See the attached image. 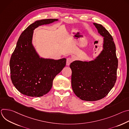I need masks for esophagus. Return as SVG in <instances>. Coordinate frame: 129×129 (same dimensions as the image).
<instances>
[{"label":"esophagus","instance_id":"obj_1","mask_svg":"<svg viewBox=\"0 0 129 129\" xmlns=\"http://www.w3.org/2000/svg\"><path fill=\"white\" fill-rule=\"evenodd\" d=\"M73 61V60L72 58H67V61H66V65L69 66L70 65V64Z\"/></svg>","mask_w":129,"mask_h":129}]
</instances>
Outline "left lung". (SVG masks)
Wrapping results in <instances>:
<instances>
[{
    "label": "left lung",
    "instance_id": "obj_1",
    "mask_svg": "<svg viewBox=\"0 0 129 129\" xmlns=\"http://www.w3.org/2000/svg\"><path fill=\"white\" fill-rule=\"evenodd\" d=\"M104 37L103 50L93 60L72 62L71 86L75 94L85 101L105 98L114 87L117 78L118 60L112 36L101 24L93 23Z\"/></svg>",
    "mask_w": 129,
    "mask_h": 129
}]
</instances>
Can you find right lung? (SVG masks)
I'll use <instances>...</instances> for the list:
<instances>
[{
  "instance_id": "add662e5",
  "label": "right lung",
  "mask_w": 129,
  "mask_h": 129,
  "mask_svg": "<svg viewBox=\"0 0 129 129\" xmlns=\"http://www.w3.org/2000/svg\"><path fill=\"white\" fill-rule=\"evenodd\" d=\"M57 21L48 19L35 21L22 33L17 41L10 61L11 78L14 86L24 95L40 97L47 93L54 78L66 65L65 58L40 57L32 43L35 28Z\"/></svg>"
}]
</instances>
